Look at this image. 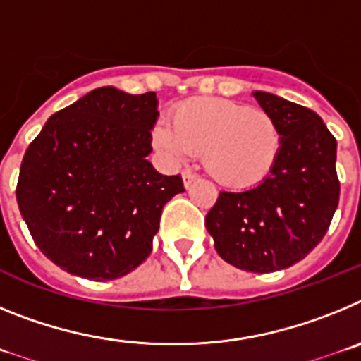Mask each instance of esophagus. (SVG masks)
I'll list each match as a JSON object with an SVG mask.
<instances>
[{
  "mask_svg": "<svg viewBox=\"0 0 361 361\" xmlns=\"http://www.w3.org/2000/svg\"><path fill=\"white\" fill-rule=\"evenodd\" d=\"M195 175L191 173V171H184L183 173V183H184V186L186 188H190L191 186V183H193V180H195Z\"/></svg>",
  "mask_w": 361,
  "mask_h": 361,
  "instance_id": "esophagus-1",
  "label": "esophagus"
}]
</instances>
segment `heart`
Wrapping results in <instances>:
<instances>
[{
	"instance_id": "heart-1",
	"label": "heart",
	"mask_w": 361,
	"mask_h": 361,
	"mask_svg": "<svg viewBox=\"0 0 361 361\" xmlns=\"http://www.w3.org/2000/svg\"><path fill=\"white\" fill-rule=\"evenodd\" d=\"M152 130L153 148L170 164L202 152L204 168L220 186H257L273 171L282 148L275 117L247 104L216 97L188 99Z\"/></svg>"
}]
</instances>
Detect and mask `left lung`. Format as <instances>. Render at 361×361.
<instances>
[{
  "label": "left lung",
  "mask_w": 361,
  "mask_h": 361,
  "mask_svg": "<svg viewBox=\"0 0 361 361\" xmlns=\"http://www.w3.org/2000/svg\"><path fill=\"white\" fill-rule=\"evenodd\" d=\"M251 95L279 123V161L257 186L220 191L206 229L226 262L271 273L307 257L329 229L340 197L336 139L317 111L267 92Z\"/></svg>",
  "instance_id": "left-lung-1"
}]
</instances>
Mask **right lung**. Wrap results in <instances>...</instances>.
Instances as JSON below:
<instances>
[{"label":"right lung","instance_id":"add662e5","mask_svg":"<svg viewBox=\"0 0 361 361\" xmlns=\"http://www.w3.org/2000/svg\"><path fill=\"white\" fill-rule=\"evenodd\" d=\"M155 92H88L54 114L25 152L19 212L41 253L66 273L104 282L149 257L180 175L148 161L159 119Z\"/></svg>","mask_w":361,"mask_h":361}]
</instances>
